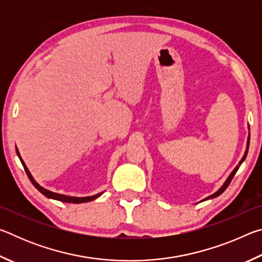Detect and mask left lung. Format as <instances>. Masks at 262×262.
<instances>
[{
    "label": "left lung",
    "mask_w": 262,
    "mask_h": 262,
    "mask_svg": "<svg viewBox=\"0 0 262 262\" xmlns=\"http://www.w3.org/2000/svg\"><path fill=\"white\" fill-rule=\"evenodd\" d=\"M248 145H250V136H248V140H247V147H246V151H245V154H244V156H243V158L241 159V162H239V164H238V165L236 166V167H234V170L231 172V174H230L229 177H228V179L227 180H225V183L223 184V186H222V187L219 189V190H217V192L216 193H214V194H211V195H209V196H208V198H206L205 199V200H209V199H214V198H217V196H219V195H221L222 193H223L224 192V190L225 189H227L228 188V186L230 185V183H231V180H232V178H233V177H234V174H236V172L238 171V168H239V165H242V163L244 162V161H245V158H246V156H247V151H248Z\"/></svg>",
    "instance_id": "8db88e82"
}]
</instances>
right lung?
Segmentation results:
<instances>
[{
  "instance_id": "right-lung-1",
  "label": "right lung",
  "mask_w": 262,
  "mask_h": 262,
  "mask_svg": "<svg viewBox=\"0 0 262 262\" xmlns=\"http://www.w3.org/2000/svg\"><path fill=\"white\" fill-rule=\"evenodd\" d=\"M16 151H17V155H18V157H19V159H20L21 164H23V166H24V170H25V172H26V174H28L29 179L31 180V183L33 184L34 187L37 188V189L39 190V192H40L41 194L45 195L46 198H50V199H53V200H57V201H62V202H68V203H84V202H89V201H92V200H95V199L99 198L100 195L103 194V193H98V194H96V195H92V196L76 198V196H68V195H63V194H59V193L51 192V190H48V189H46V188L41 187V186L39 185V184L37 183V181H35V180L33 179L32 174L30 173L29 168L26 167L25 163L23 162V159H21L20 155H19V151H18V149H17V148H16Z\"/></svg>"
}]
</instances>
